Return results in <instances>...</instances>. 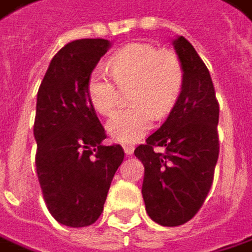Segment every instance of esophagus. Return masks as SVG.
Returning <instances> with one entry per match:
<instances>
[{
  "label": "esophagus",
  "instance_id": "esophagus-1",
  "mask_svg": "<svg viewBox=\"0 0 252 252\" xmlns=\"http://www.w3.org/2000/svg\"><path fill=\"white\" fill-rule=\"evenodd\" d=\"M124 151H126V156H131V154L134 153V146H131V144H126V146H124Z\"/></svg>",
  "mask_w": 252,
  "mask_h": 252
}]
</instances>
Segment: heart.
<instances>
[{"label": "heart", "mask_w": 252, "mask_h": 252, "mask_svg": "<svg viewBox=\"0 0 252 252\" xmlns=\"http://www.w3.org/2000/svg\"><path fill=\"white\" fill-rule=\"evenodd\" d=\"M108 69L120 85L135 83L131 92V101L135 105L117 111L106 124L114 140L134 144L151 129L154 112L163 117L177 101L185 78L182 62L172 52L132 43L108 59ZM86 91L99 114L109 115L117 106V85L103 67H96L91 73Z\"/></svg>", "instance_id": "1"}]
</instances>
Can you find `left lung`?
Segmentation results:
<instances>
[{"mask_svg": "<svg viewBox=\"0 0 252 252\" xmlns=\"http://www.w3.org/2000/svg\"><path fill=\"white\" fill-rule=\"evenodd\" d=\"M173 47L185 73L180 95L163 126L134 151L144 164L146 211L163 226L183 225L197 214L219 156V105L209 70L183 35Z\"/></svg>", "mask_w": 252, "mask_h": 252, "instance_id": "8db88e82", "label": "left lung"}]
</instances>
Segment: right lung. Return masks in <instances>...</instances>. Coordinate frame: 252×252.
<instances>
[{
	"mask_svg": "<svg viewBox=\"0 0 252 252\" xmlns=\"http://www.w3.org/2000/svg\"><path fill=\"white\" fill-rule=\"evenodd\" d=\"M111 41L80 38L52 59L37 92L35 170L49 212L59 223L92 225L117 169L124 160L120 144L106 138L88 96V80Z\"/></svg>",
	"mask_w": 252,
	"mask_h": 252,
	"instance_id": "1",
	"label": "right lung"
}]
</instances>
